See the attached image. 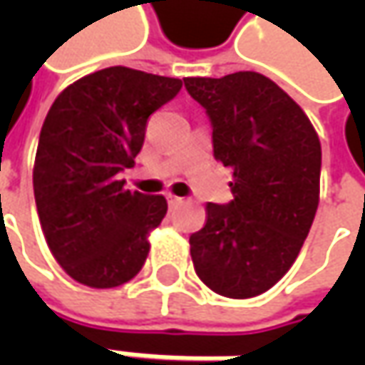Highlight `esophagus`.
<instances>
[{
	"instance_id": "esophagus-1",
	"label": "esophagus",
	"mask_w": 365,
	"mask_h": 365,
	"mask_svg": "<svg viewBox=\"0 0 365 365\" xmlns=\"http://www.w3.org/2000/svg\"><path fill=\"white\" fill-rule=\"evenodd\" d=\"M185 201V199H180V197H176V195H168V205L170 207H176V205H180Z\"/></svg>"
}]
</instances>
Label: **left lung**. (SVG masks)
<instances>
[{
  "instance_id": "left-lung-1",
  "label": "left lung",
  "mask_w": 365,
  "mask_h": 365,
  "mask_svg": "<svg viewBox=\"0 0 365 365\" xmlns=\"http://www.w3.org/2000/svg\"><path fill=\"white\" fill-rule=\"evenodd\" d=\"M207 109L213 156L233 168V201L207 203L189 240L195 272L213 292L252 299L290 270L319 207L321 142L307 113L274 81L240 71L185 78Z\"/></svg>"
}]
</instances>
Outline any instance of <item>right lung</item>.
I'll return each instance as SVG.
<instances>
[{"label": "right lung", "instance_id": "right-lung-1", "mask_svg": "<svg viewBox=\"0 0 365 365\" xmlns=\"http://www.w3.org/2000/svg\"><path fill=\"white\" fill-rule=\"evenodd\" d=\"M180 78L109 66L68 85L50 107L34 160V199L54 259L73 280L113 288L142 270L148 235L166 215L162 195L123 189L148 118Z\"/></svg>", "mask_w": 365, "mask_h": 365}]
</instances>
